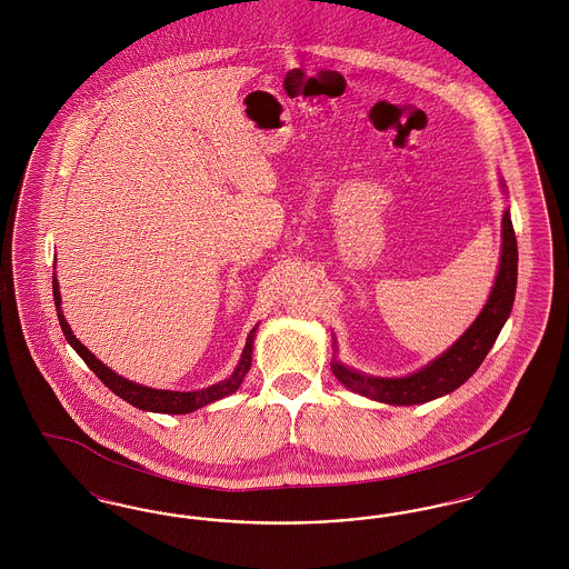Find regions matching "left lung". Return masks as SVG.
<instances>
[{"label": "left lung", "instance_id": "obj_1", "mask_svg": "<svg viewBox=\"0 0 569 569\" xmlns=\"http://www.w3.org/2000/svg\"><path fill=\"white\" fill-rule=\"evenodd\" d=\"M501 190L506 191V181ZM516 274H518V247H516L515 226L510 209L503 211L501 219V256L499 271L495 277L492 290L480 316L473 320L459 339L446 350L427 362L422 369L403 378H378L360 373L341 360L330 362L335 378L346 388L367 399H373L386 406H420L455 392L467 379L471 378L482 360L497 341L506 320L510 318L516 297Z\"/></svg>", "mask_w": 569, "mask_h": 569}]
</instances>
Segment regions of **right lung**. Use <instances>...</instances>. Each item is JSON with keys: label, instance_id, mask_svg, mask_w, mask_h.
Segmentation results:
<instances>
[{"label": "right lung", "instance_id": "add662e5", "mask_svg": "<svg viewBox=\"0 0 569 569\" xmlns=\"http://www.w3.org/2000/svg\"><path fill=\"white\" fill-rule=\"evenodd\" d=\"M53 298L54 307H57V318H59V325L63 330V337L66 341L74 348V352L81 356L84 360V365L98 376V378L104 381V386L112 390L119 399L128 401L130 406L138 407L142 411H156V413H191L200 407L209 406V403H216L219 399L237 392L243 383L244 376L251 367V352H253V337H256V330L258 325L253 326L247 335V341H244L243 353H241V360L239 365L234 367V371L221 381H217L213 386H207L202 390H190V392H179V390H158V388H149V386H142V383H136L130 379L121 378L119 373H114L112 369H109L102 360H98L93 353L89 352L81 341L74 337L72 328L68 325L63 311H61V295H59V281L54 277L53 272Z\"/></svg>", "mask_w": 569, "mask_h": 569}]
</instances>
